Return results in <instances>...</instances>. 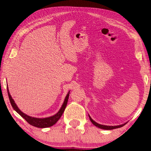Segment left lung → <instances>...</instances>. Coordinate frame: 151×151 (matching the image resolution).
<instances>
[{
	"instance_id": "1",
	"label": "left lung",
	"mask_w": 151,
	"mask_h": 151,
	"mask_svg": "<svg viewBox=\"0 0 151 151\" xmlns=\"http://www.w3.org/2000/svg\"><path fill=\"white\" fill-rule=\"evenodd\" d=\"M90 120H91V123L93 124L94 125H95L96 127H98L101 128V129H116V128H119V127H123L124 124H122V125H119V126H105V125H102V124H99L96 123L95 121H93L92 119L91 118V117L89 116Z\"/></svg>"
}]
</instances>
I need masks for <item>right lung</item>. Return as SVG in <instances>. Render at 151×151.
<instances>
[{
  "mask_svg": "<svg viewBox=\"0 0 151 151\" xmlns=\"http://www.w3.org/2000/svg\"><path fill=\"white\" fill-rule=\"evenodd\" d=\"M7 92H8V96H9V101L11 103V105H12V108L18 112L22 118H24L28 123L29 124L32 126H34L36 127H39V128H45V127H49L53 126V124L56 123V122H58V120L61 118L62 115L64 112L66 106H67V103H68V97H69V93L67 95V96L65 97V99L64 103H63V106H62L61 109H60L57 113L56 115H53L51 117H49V118H33V117H30L29 115H25L24 113L22 112L20 109H18V106H16V104H15L14 102L13 99L11 97L10 94L9 92V90H8V87H7Z\"/></svg>",
  "mask_w": 151,
  "mask_h": 151,
  "instance_id": "1",
  "label": "right lung"
}]
</instances>
